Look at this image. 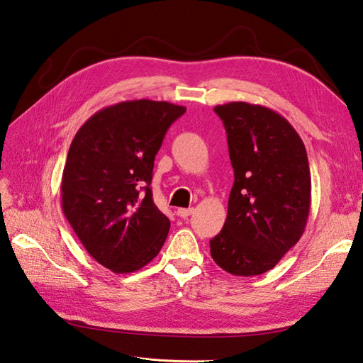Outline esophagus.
<instances>
[{
    "label": "esophagus",
    "instance_id": "esophagus-1",
    "mask_svg": "<svg viewBox=\"0 0 363 363\" xmlns=\"http://www.w3.org/2000/svg\"><path fill=\"white\" fill-rule=\"evenodd\" d=\"M192 211H194V208H179L177 209V214H179L182 219H188Z\"/></svg>",
    "mask_w": 363,
    "mask_h": 363
}]
</instances>
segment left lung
<instances>
[{
	"label": "left lung",
	"mask_w": 363,
	"mask_h": 363,
	"mask_svg": "<svg viewBox=\"0 0 363 363\" xmlns=\"http://www.w3.org/2000/svg\"><path fill=\"white\" fill-rule=\"evenodd\" d=\"M225 125L235 183L222 231L209 240L214 262L236 277L262 275L303 236L311 209L306 147L286 118L267 107H214Z\"/></svg>",
	"instance_id": "8db88e82"
}]
</instances>
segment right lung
I'll list each match as a JSON object with an SVG mask.
<instances>
[{
    "label": "right lung",
    "mask_w": 363,
    "mask_h": 363,
    "mask_svg": "<svg viewBox=\"0 0 363 363\" xmlns=\"http://www.w3.org/2000/svg\"><path fill=\"white\" fill-rule=\"evenodd\" d=\"M186 107L125 101L99 110L79 128L62 175V209L90 256L132 273L160 253L167 217L152 199V171L167 128Z\"/></svg>",
    "instance_id": "right-lung-1"
}]
</instances>
